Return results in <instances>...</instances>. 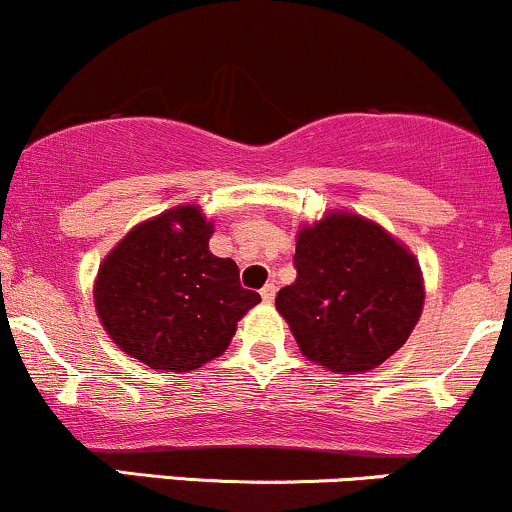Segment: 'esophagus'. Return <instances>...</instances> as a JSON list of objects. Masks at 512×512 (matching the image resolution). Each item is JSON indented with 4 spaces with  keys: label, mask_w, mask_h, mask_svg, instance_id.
<instances>
[{
    "label": "esophagus",
    "mask_w": 512,
    "mask_h": 512,
    "mask_svg": "<svg viewBox=\"0 0 512 512\" xmlns=\"http://www.w3.org/2000/svg\"><path fill=\"white\" fill-rule=\"evenodd\" d=\"M274 294H277V286H274V284H265V286H262V291H260L262 301L272 303V301H274Z\"/></svg>",
    "instance_id": "esophagus-1"
}]
</instances>
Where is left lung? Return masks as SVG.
<instances>
[{
  "label": "left lung",
  "mask_w": 512,
  "mask_h": 512,
  "mask_svg": "<svg viewBox=\"0 0 512 512\" xmlns=\"http://www.w3.org/2000/svg\"><path fill=\"white\" fill-rule=\"evenodd\" d=\"M296 282L277 294L303 357L335 374H362L401 350L425 306L418 257L386 228L325 211L296 233Z\"/></svg>",
  "instance_id": "left-lung-1"
}]
</instances>
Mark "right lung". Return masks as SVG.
Here are the masks:
<instances>
[{
	"label": "right lung",
	"mask_w": 512,
	"mask_h": 512,
	"mask_svg": "<svg viewBox=\"0 0 512 512\" xmlns=\"http://www.w3.org/2000/svg\"><path fill=\"white\" fill-rule=\"evenodd\" d=\"M213 218L182 204L128 230L101 260L94 308L128 357L162 372H192L228 350L238 320L260 303L238 265L209 250Z\"/></svg>",
	"instance_id": "1"
}]
</instances>
